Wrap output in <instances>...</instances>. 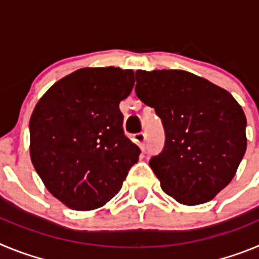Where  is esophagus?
<instances>
[{
	"mask_svg": "<svg viewBox=\"0 0 259 259\" xmlns=\"http://www.w3.org/2000/svg\"><path fill=\"white\" fill-rule=\"evenodd\" d=\"M135 141L141 149H145V141H146V134L145 132H140V134L135 135Z\"/></svg>",
	"mask_w": 259,
	"mask_h": 259,
	"instance_id": "34e87169",
	"label": "esophagus"
}]
</instances>
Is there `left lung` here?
I'll list each match as a JSON object with an SVG mask.
<instances>
[{
    "instance_id": "1",
    "label": "left lung",
    "mask_w": 259,
    "mask_h": 259,
    "mask_svg": "<svg viewBox=\"0 0 259 259\" xmlns=\"http://www.w3.org/2000/svg\"><path fill=\"white\" fill-rule=\"evenodd\" d=\"M135 92L163 123L164 148L149 164L164 193L189 206L212 200L245 154L246 118L239 102L183 70H137Z\"/></svg>"
}]
</instances>
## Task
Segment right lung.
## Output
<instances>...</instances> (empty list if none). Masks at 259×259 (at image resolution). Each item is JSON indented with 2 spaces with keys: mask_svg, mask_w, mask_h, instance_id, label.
<instances>
[{
  "mask_svg": "<svg viewBox=\"0 0 259 259\" xmlns=\"http://www.w3.org/2000/svg\"><path fill=\"white\" fill-rule=\"evenodd\" d=\"M135 72L85 67L62 77L29 119V154L48 191L80 211L104 206L120 191L140 149L123 132L119 104Z\"/></svg>",
  "mask_w": 259,
  "mask_h": 259,
  "instance_id": "obj_1",
  "label": "right lung"
}]
</instances>
